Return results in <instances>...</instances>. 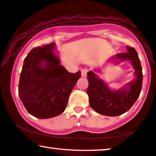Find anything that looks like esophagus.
Wrapping results in <instances>:
<instances>
[{"mask_svg":"<svg viewBox=\"0 0 156 156\" xmlns=\"http://www.w3.org/2000/svg\"><path fill=\"white\" fill-rule=\"evenodd\" d=\"M89 72V69L88 68H84V69H82V72H81V73H82V76H87V74Z\"/></svg>","mask_w":156,"mask_h":156,"instance_id":"1","label":"esophagus"}]
</instances>
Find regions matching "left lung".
<instances>
[{
	"label": "left lung",
	"mask_w": 156,
	"mask_h": 156,
	"mask_svg": "<svg viewBox=\"0 0 156 156\" xmlns=\"http://www.w3.org/2000/svg\"><path fill=\"white\" fill-rule=\"evenodd\" d=\"M127 52L119 53L110 59L117 62L129 60L135 69V77L123 88L112 90L93 71L87 73L89 87L87 92L89 104L96 112L108 116H117L129 111L139 97L142 89L143 72L136 50L126 46Z\"/></svg>",
	"instance_id": "8db88e82"
}]
</instances>
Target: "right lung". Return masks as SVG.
I'll return each instance as SVG.
<instances>
[{
    "instance_id": "add662e5",
    "label": "right lung",
    "mask_w": 156,
    "mask_h": 156,
    "mask_svg": "<svg viewBox=\"0 0 156 156\" xmlns=\"http://www.w3.org/2000/svg\"><path fill=\"white\" fill-rule=\"evenodd\" d=\"M55 44L32 50L24 59L18 85V94L29 114L39 119L61 114L69 94L81 77V72L70 73L60 65L53 53Z\"/></svg>"
}]
</instances>
